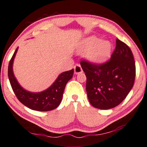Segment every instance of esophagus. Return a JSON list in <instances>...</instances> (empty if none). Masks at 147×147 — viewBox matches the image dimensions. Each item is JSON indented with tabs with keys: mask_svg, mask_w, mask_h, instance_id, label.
Listing matches in <instances>:
<instances>
[{
	"mask_svg": "<svg viewBox=\"0 0 147 147\" xmlns=\"http://www.w3.org/2000/svg\"><path fill=\"white\" fill-rule=\"evenodd\" d=\"M74 70H75V73L77 75V74H80L82 72V68L81 67V65H80V64H76V65H75V67H74Z\"/></svg>",
	"mask_w": 147,
	"mask_h": 147,
	"instance_id": "1",
	"label": "esophagus"
}]
</instances>
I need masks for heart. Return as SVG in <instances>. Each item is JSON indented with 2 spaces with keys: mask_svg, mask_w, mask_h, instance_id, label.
I'll return each mask as SVG.
<instances>
[{
  "mask_svg": "<svg viewBox=\"0 0 147 147\" xmlns=\"http://www.w3.org/2000/svg\"><path fill=\"white\" fill-rule=\"evenodd\" d=\"M112 45L107 40L91 36L85 38L77 46L79 54H86V58L93 64H102L110 57Z\"/></svg>",
  "mask_w": 147,
  "mask_h": 147,
  "instance_id": "heart-1",
  "label": "heart"
}]
</instances>
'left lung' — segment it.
Here are the masks:
<instances>
[{
	"label": "left lung",
	"mask_w": 147,
	"mask_h": 147,
	"mask_svg": "<svg viewBox=\"0 0 147 147\" xmlns=\"http://www.w3.org/2000/svg\"><path fill=\"white\" fill-rule=\"evenodd\" d=\"M86 76V90L92 106L100 109L117 107L126 98L135 78L131 49L119 39L110 60L102 64L80 62Z\"/></svg>",
	"instance_id": "left-lung-1"
}]
</instances>
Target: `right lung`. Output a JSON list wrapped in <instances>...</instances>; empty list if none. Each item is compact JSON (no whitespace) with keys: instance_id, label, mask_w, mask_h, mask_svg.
<instances>
[{"instance_id":"right-lung-1","label":"right lung","mask_w":147,"mask_h":147,"mask_svg":"<svg viewBox=\"0 0 147 147\" xmlns=\"http://www.w3.org/2000/svg\"><path fill=\"white\" fill-rule=\"evenodd\" d=\"M17 50L18 47L8 65V77L14 94L22 104L33 110L46 112L56 109L62 100L65 85L72 77L74 69L60 74L55 82L45 91L38 93L28 91L20 86L13 73L12 66Z\"/></svg>"}]
</instances>
